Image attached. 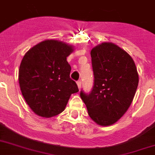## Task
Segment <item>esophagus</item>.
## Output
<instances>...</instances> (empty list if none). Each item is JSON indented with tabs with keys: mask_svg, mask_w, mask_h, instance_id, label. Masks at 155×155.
I'll return each mask as SVG.
<instances>
[{
	"mask_svg": "<svg viewBox=\"0 0 155 155\" xmlns=\"http://www.w3.org/2000/svg\"><path fill=\"white\" fill-rule=\"evenodd\" d=\"M77 84H78V88L80 89L81 87V81H77Z\"/></svg>",
	"mask_w": 155,
	"mask_h": 155,
	"instance_id": "obj_1",
	"label": "esophagus"
}]
</instances>
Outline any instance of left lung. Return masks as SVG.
Listing matches in <instances>:
<instances>
[{
	"label": "left lung",
	"instance_id": "1",
	"mask_svg": "<svg viewBox=\"0 0 155 155\" xmlns=\"http://www.w3.org/2000/svg\"><path fill=\"white\" fill-rule=\"evenodd\" d=\"M94 75L89 93L81 91L88 115L107 126L121 118L132 104L139 83L133 59L113 43L104 42L91 51Z\"/></svg>",
	"mask_w": 155,
	"mask_h": 155
}]
</instances>
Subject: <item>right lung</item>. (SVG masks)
Wrapping results in <instances>:
<instances>
[{"mask_svg":"<svg viewBox=\"0 0 155 155\" xmlns=\"http://www.w3.org/2000/svg\"><path fill=\"white\" fill-rule=\"evenodd\" d=\"M72 51V46L47 40L30 48L22 58L19 86L27 104L38 115H57L64 110L71 94L79 91L70 78L71 67L67 61Z\"/></svg>","mask_w":155,"mask_h":155,"instance_id":"add662e5","label":"right lung"}]
</instances>
